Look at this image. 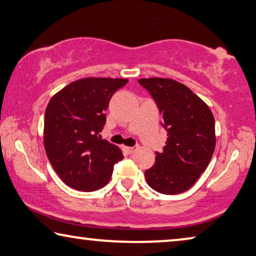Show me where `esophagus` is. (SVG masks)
<instances>
[{
	"label": "esophagus",
	"mask_w": 256,
	"mask_h": 256,
	"mask_svg": "<svg viewBox=\"0 0 256 256\" xmlns=\"http://www.w3.org/2000/svg\"><path fill=\"white\" fill-rule=\"evenodd\" d=\"M125 150H126L128 154H132V152H134L136 150V147H125Z\"/></svg>",
	"instance_id": "34e87169"
}]
</instances>
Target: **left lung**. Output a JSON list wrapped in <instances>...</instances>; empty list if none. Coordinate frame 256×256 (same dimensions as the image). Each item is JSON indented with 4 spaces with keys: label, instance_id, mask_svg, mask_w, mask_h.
I'll list each match as a JSON object with an SVG mask.
<instances>
[{
    "label": "left lung",
    "instance_id": "1",
    "mask_svg": "<svg viewBox=\"0 0 256 256\" xmlns=\"http://www.w3.org/2000/svg\"><path fill=\"white\" fill-rule=\"evenodd\" d=\"M162 114L168 131L166 146L155 164L144 171L156 192L172 196L196 184L215 150V120L204 100L188 86L170 78H141Z\"/></svg>",
    "mask_w": 256,
    "mask_h": 256
}]
</instances>
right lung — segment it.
<instances>
[{
  "label": "right lung",
  "instance_id": "right-lung-1",
  "mask_svg": "<svg viewBox=\"0 0 256 256\" xmlns=\"http://www.w3.org/2000/svg\"><path fill=\"white\" fill-rule=\"evenodd\" d=\"M128 79L87 77L76 80L50 98L44 112L46 154L70 188L93 192L108 184L114 166L123 160L116 144L102 139L106 110Z\"/></svg>",
  "mask_w": 256,
  "mask_h": 256
}]
</instances>
